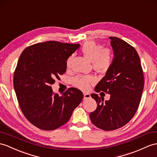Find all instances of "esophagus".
Here are the masks:
<instances>
[{
	"mask_svg": "<svg viewBox=\"0 0 157 157\" xmlns=\"http://www.w3.org/2000/svg\"><path fill=\"white\" fill-rule=\"evenodd\" d=\"M90 98V94L89 93H84V99H89Z\"/></svg>",
	"mask_w": 157,
	"mask_h": 157,
	"instance_id": "1",
	"label": "esophagus"
}]
</instances>
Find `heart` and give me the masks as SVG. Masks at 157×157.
Here are the masks:
<instances>
[{
	"mask_svg": "<svg viewBox=\"0 0 157 157\" xmlns=\"http://www.w3.org/2000/svg\"><path fill=\"white\" fill-rule=\"evenodd\" d=\"M83 55L93 62L94 69L98 72H105L111 67L113 62V55L109 48H102L101 44L93 41H88L81 48ZM73 55L67 59L66 67L70 68ZM94 81L93 76L78 75L72 80V85L78 89L86 90L89 89L90 83Z\"/></svg>",
	"mask_w": 157,
	"mask_h": 157,
	"instance_id": "heart-1",
	"label": "heart"
}]
</instances>
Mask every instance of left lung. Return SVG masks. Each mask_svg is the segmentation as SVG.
<instances>
[{"mask_svg":"<svg viewBox=\"0 0 157 157\" xmlns=\"http://www.w3.org/2000/svg\"><path fill=\"white\" fill-rule=\"evenodd\" d=\"M109 38L114 52L113 62L94 90L110 94V99L104 101V98L97 94H91L97 107L89 114L93 124L104 131L119 128L132 119L144 88L143 71L135 48L117 37Z\"/></svg>","mask_w":157,"mask_h":157,"instance_id":"1","label":"left lung"}]
</instances>
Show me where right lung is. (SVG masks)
I'll return each mask as SVG.
<instances>
[{"label": "right lung", "instance_id": "1", "mask_svg": "<svg viewBox=\"0 0 157 157\" xmlns=\"http://www.w3.org/2000/svg\"><path fill=\"white\" fill-rule=\"evenodd\" d=\"M79 44L47 41L26 48L18 60L14 88L22 113L30 123L52 131L67 123L83 98L82 91L69 88L62 96L51 85L66 72V61Z\"/></svg>", "mask_w": 157, "mask_h": 157}]
</instances>
